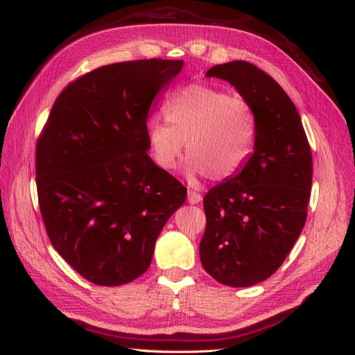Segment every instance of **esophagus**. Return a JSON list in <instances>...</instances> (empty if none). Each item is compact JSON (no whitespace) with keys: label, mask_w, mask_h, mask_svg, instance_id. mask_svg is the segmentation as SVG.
<instances>
[{"label":"esophagus","mask_w":355,"mask_h":355,"mask_svg":"<svg viewBox=\"0 0 355 355\" xmlns=\"http://www.w3.org/2000/svg\"><path fill=\"white\" fill-rule=\"evenodd\" d=\"M201 200H202L201 193L195 192V191H189V192H187V201H189L191 205H198V202H201Z\"/></svg>","instance_id":"34e87169"}]
</instances>
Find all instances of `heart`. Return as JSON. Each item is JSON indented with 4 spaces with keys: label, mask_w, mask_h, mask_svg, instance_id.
Segmentation results:
<instances>
[{
    "label": "heart",
    "mask_w": 355,
    "mask_h": 355,
    "mask_svg": "<svg viewBox=\"0 0 355 355\" xmlns=\"http://www.w3.org/2000/svg\"><path fill=\"white\" fill-rule=\"evenodd\" d=\"M162 120L148 126L154 160L173 169L189 157L191 175H207L214 182L235 177L254 149L256 117L243 94L225 93L207 84H189L171 94Z\"/></svg>",
    "instance_id": "b5f03b06"
}]
</instances>
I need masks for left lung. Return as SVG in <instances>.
Here are the masks:
<instances>
[{
    "label": "left lung",
    "instance_id": "1",
    "mask_svg": "<svg viewBox=\"0 0 355 355\" xmlns=\"http://www.w3.org/2000/svg\"><path fill=\"white\" fill-rule=\"evenodd\" d=\"M206 76L230 82L252 105L256 140L244 168L202 198L206 230L200 259L220 284L250 286L282 266L304 229L311 148L296 107L266 71L232 61L212 67Z\"/></svg>",
    "mask_w": 355,
    "mask_h": 355
}]
</instances>
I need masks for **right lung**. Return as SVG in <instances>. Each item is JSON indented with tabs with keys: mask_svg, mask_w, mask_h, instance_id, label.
I'll return each mask as SVG.
<instances>
[{
	"mask_svg": "<svg viewBox=\"0 0 355 355\" xmlns=\"http://www.w3.org/2000/svg\"><path fill=\"white\" fill-rule=\"evenodd\" d=\"M183 61L99 67L70 82L36 141V189L56 252L96 285L150 266L155 241L186 187L148 155V112Z\"/></svg>",
	"mask_w": 355,
	"mask_h": 355,
	"instance_id": "obj_1",
	"label": "right lung"
}]
</instances>
